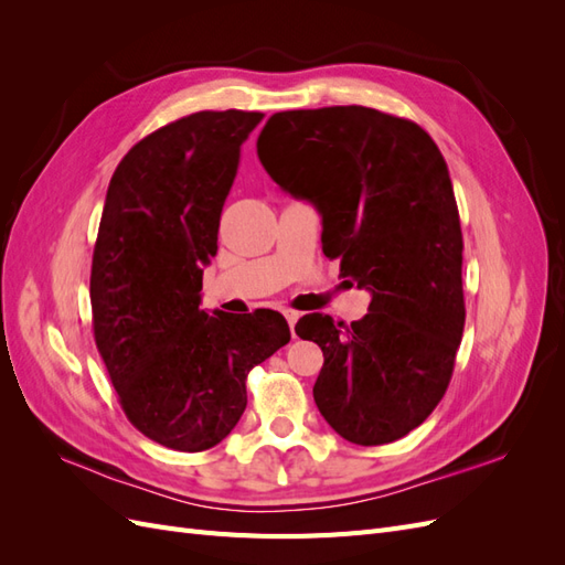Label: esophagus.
<instances>
[{
	"mask_svg": "<svg viewBox=\"0 0 565 565\" xmlns=\"http://www.w3.org/2000/svg\"><path fill=\"white\" fill-rule=\"evenodd\" d=\"M285 320H287L289 330H292V337H295V324H297V320H299V313H297V311H285Z\"/></svg>",
	"mask_w": 565,
	"mask_h": 565,
	"instance_id": "34e87169",
	"label": "esophagus"
}]
</instances>
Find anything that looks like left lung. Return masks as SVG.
Here are the masks:
<instances>
[{"label": "left lung", "mask_w": 565, "mask_h": 565, "mask_svg": "<svg viewBox=\"0 0 565 565\" xmlns=\"http://www.w3.org/2000/svg\"><path fill=\"white\" fill-rule=\"evenodd\" d=\"M256 152L282 191L316 204L339 276L372 292L351 324L297 322L324 355L320 415L355 446L407 436L446 396L467 318L446 160L413 119L363 106L270 115Z\"/></svg>", "instance_id": "obj_1"}]
</instances>
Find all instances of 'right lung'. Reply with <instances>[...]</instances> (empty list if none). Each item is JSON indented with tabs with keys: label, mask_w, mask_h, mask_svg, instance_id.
<instances>
[{
	"label": "right lung",
	"mask_w": 565,
	"mask_h": 565,
	"mask_svg": "<svg viewBox=\"0 0 565 565\" xmlns=\"http://www.w3.org/2000/svg\"><path fill=\"white\" fill-rule=\"evenodd\" d=\"M262 117L200 110L148 134L117 164L100 214L96 349L127 419L172 450L224 440L247 407L249 370L289 341L278 311L200 309L241 146Z\"/></svg>",
	"instance_id": "obj_1"
}]
</instances>
